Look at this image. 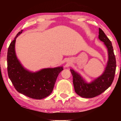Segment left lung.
I'll list each match as a JSON object with an SVG mask.
<instances>
[{
    "mask_svg": "<svg viewBox=\"0 0 121 121\" xmlns=\"http://www.w3.org/2000/svg\"><path fill=\"white\" fill-rule=\"evenodd\" d=\"M99 39L104 43L108 52L107 65L102 75L91 83H87L78 73L70 69L75 91L78 95L83 98H91L101 95L112 85L114 79L116 62L112 44L100 28H99Z\"/></svg>",
    "mask_w": 121,
    "mask_h": 121,
    "instance_id": "left-lung-1",
    "label": "left lung"
}]
</instances>
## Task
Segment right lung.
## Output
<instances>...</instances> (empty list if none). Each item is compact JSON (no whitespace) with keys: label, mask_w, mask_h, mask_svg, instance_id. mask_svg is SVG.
<instances>
[{"label":"right lung","mask_w":121,"mask_h":121,"mask_svg":"<svg viewBox=\"0 0 121 121\" xmlns=\"http://www.w3.org/2000/svg\"><path fill=\"white\" fill-rule=\"evenodd\" d=\"M22 31L21 30L16 35L8 49V75L19 93L32 99H43L52 93L57 77L63 69V67L43 69L34 73L26 70L17 60L15 52L16 38Z\"/></svg>","instance_id":"1"}]
</instances>
